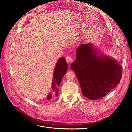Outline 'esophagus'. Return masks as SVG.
<instances>
[{"label":"esophagus","instance_id":"1","mask_svg":"<svg viewBox=\"0 0 132 132\" xmlns=\"http://www.w3.org/2000/svg\"><path fill=\"white\" fill-rule=\"evenodd\" d=\"M66 60L68 63H71V62H72L73 61V58L71 56H70V55H69V56L66 57Z\"/></svg>","mask_w":132,"mask_h":132}]
</instances>
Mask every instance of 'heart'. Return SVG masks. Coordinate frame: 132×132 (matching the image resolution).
<instances>
[{
    "mask_svg": "<svg viewBox=\"0 0 132 132\" xmlns=\"http://www.w3.org/2000/svg\"><path fill=\"white\" fill-rule=\"evenodd\" d=\"M54 50L56 49V46H55L54 47Z\"/></svg>",
    "mask_w": 132,
    "mask_h": 132,
    "instance_id": "1",
    "label": "heart"
}]
</instances>
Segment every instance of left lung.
Masks as SVG:
<instances>
[{"label": "left lung", "instance_id": "left-lung-1", "mask_svg": "<svg viewBox=\"0 0 132 132\" xmlns=\"http://www.w3.org/2000/svg\"><path fill=\"white\" fill-rule=\"evenodd\" d=\"M76 55L71 68L77 76L83 95L87 98H102L119 84L121 66L114 59L100 54L92 44L80 45Z\"/></svg>", "mask_w": 132, "mask_h": 132}]
</instances>
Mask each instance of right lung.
I'll return each mask as SVG.
<instances>
[{"label":"right lung","mask_w":132,"mask_h":132,"mask_svg":"<svg viewBox=\"0 0 132 132\" xmlns=\"http://www.w3.org/2000/svg\"><path fill=\"white\" fill-rule=\"evenodd\" d=\"M68 68V65L65 58H60L57 61L54 68L53 79L52 85V92L47 96V100L54 98L58 95V87L60 86L62 78L65 74Z\"/></svg>","instance_id":"obj_1"}]
</instances>
